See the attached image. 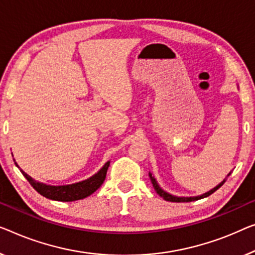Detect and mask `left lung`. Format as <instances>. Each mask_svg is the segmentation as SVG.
<instances>
[{"instance_id":"obj_1","label":"left lung","mask_w":255,"mask_h":255,"mask_svg":"<svg viewBox=\"0 0 255 255\" xmlns=\"http://www.w3.org/2000/svg\"><path fill=\"white\" fill-rule=\"evenodd\" d=\"M230 174H231V173L228 174V176H229ZM149 176H150V180H151V182H152V184H153V188H154L155 191H157L158 195L160 196V197H162V198H164L165 200H167V201H173V203H189V201H195V200H198V199H201V198H205V197L211 196L213 192H215L216 190H218L220 187H222L223 183H225V182H226V180H223V181L221 182V183L216 185L215 188H213V189L210 190V191H208V192H205L204 195L196 196V197H176V196H173V195H170V193L164 191V190H162L160 187H159V184L157 183V181H155V178H154L153 176H152L151 173H149Z\"/></svg>"}]
</instances>
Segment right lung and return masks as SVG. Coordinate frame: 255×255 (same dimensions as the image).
I'll return each mask as SVG.
<instances>
[{
    "mask_svg": "<svg viewBox=\"0 0 255 255\" xmlns=\"http://www.w3.org/2000/svg\"><path fill=\"white\" fill-rule=\"evenodd\" d=\"M16 166H18L17 162ZM109 166L110 161L106 162V164L91 177L87 178L85 181L78 182V183L67 185H48L44 183H40V182L33 180V178L27 175L24 170L20 169V172L22 173V175L26 177V180L29 182L30 185H32L40 195L45 197V198L58 201H74L83 199L86 198V197L90 196L91 193H94L102 184H103Z\"/></svg>",
    "mask_w": 255,
    "mask_h": 255,
    "instance_id": "add662e5",
    "label": "right lung"
}]
</instances>
